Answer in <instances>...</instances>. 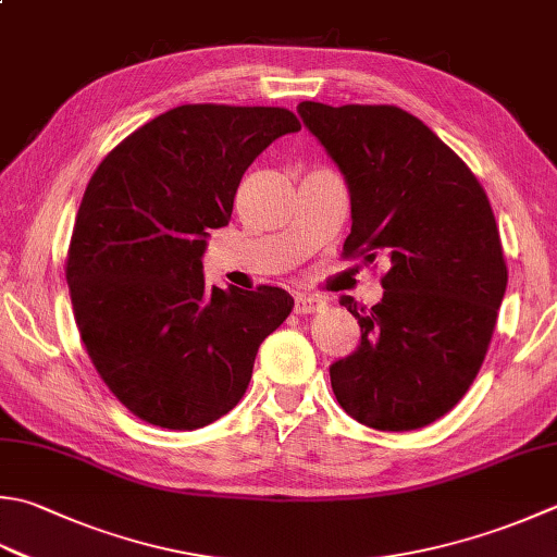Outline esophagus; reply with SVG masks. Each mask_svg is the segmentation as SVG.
I'll return each mask as SVG.
<instances>
[{
  "label": "esophagus",
  "instance_id": "1",
  "mask_svg": "<svg viewBox=\"0 0 557 557\" xmlns=\"http://www.w3.org/2000/svg\"><path fill=\"white\" fill-rule=\"evenodd\" d=\"M323 309V301L319 297H307V294H299L297 299H294V311L299 315H307V313H315Z\"/></svg>",
  "mask_w": 557,
  "mask_h": 557
}]
</instances>
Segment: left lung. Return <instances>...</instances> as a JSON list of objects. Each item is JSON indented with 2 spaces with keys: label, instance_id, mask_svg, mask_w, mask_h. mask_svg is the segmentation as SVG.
I'll list each match as a JSON object with an SVG mask.
<instances>
[{
  "label": "left lung",
  "instance_id": "left-lung-1",
  "mask_svg": "<svg viewBox=\"0 0 557 557\" xmlns=\"http://www.w3.org/2000/svg\"><path fill=\"white\" fill-rule=\"evenodd\" d=\"M297 111L350 188L343 258L388 263L376 307L341 299L362 343L331 367L333 394L367 428H424L466 396L493 341L507 289L493 207L463 159L398 106Z\"/></svg>",
  "mask_w": 557,
  "mask_h": 557
}]
</instances>
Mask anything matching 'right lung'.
<instances>
[{"instance_id":"right-lung-1","label":"right lung","mask_w":557,"mask_h":557,"mask_svg":"<svg viewBox=\"0 0 557 557\" xmlns=\"http://www.w3.org/2000/svg\"><path fill=\"white\" fill-rule=\"evenodd\" d=\"M287 108L188 103L98 163L67 250L74 321L98 376L163 430H198L244 398L260 343L294 307L285 289L205 282L210 228L232 220L244 171L299 133Z\"/></svg>"}]
</instances>
